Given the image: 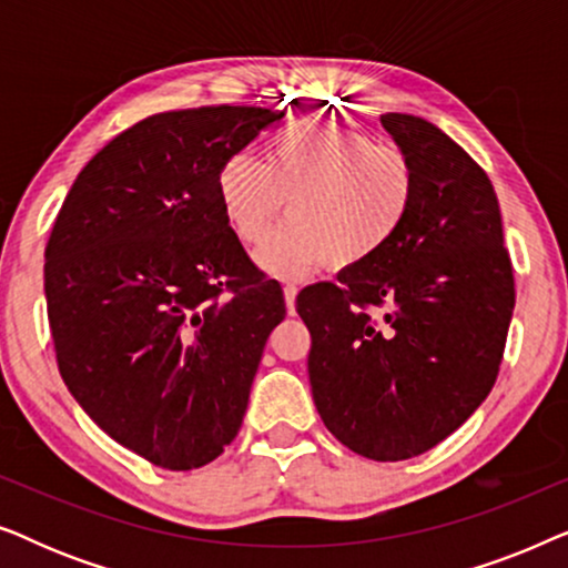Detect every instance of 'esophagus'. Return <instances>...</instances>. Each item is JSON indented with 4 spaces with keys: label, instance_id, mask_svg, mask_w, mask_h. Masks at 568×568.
<instances>
[{
    "label": "esophagus",
    "instance_id": "1",
    "mask_svg": "<svg viewBox=\"0 0 568 568\" xmlns=\"http://www.w3.org/2000/svg\"><path fill=\"white\" fill-rule=\"evenodd\" d=\"M297 284H284V302H286V313H294V300H297Z\"/></svg>",
    "mask_w": 568,
    "mask_h": 568
}]
</instances>
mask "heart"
Masks as SVG:
<instances>
[{
  "instance_id": "1",
  "label": "heart",
  "mask_w": 568,
  "mask_h": 568,
  "mask_svg": "<svg viewBox=\"0 0 568 568\" xmlns=\"http://www.w3.org/2000/svg\"><path fill=\"white\" fill-rule=\"evenodd\" d=\"M232 230L253 245L290 204V216L255 251L278 278L325 266L354 268L375 258L406 224L416 199L410 160L364 131L297 121L276 131L268 162L240 152L220 173Z\"/></svg>"
}]
</instances>
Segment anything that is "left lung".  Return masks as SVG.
I'll return each mask as SVG.
<instances>
[{
  "label": "left lung",
  "mask_w": 568,
  "mask_h": 568,
  "mask_svg": "<svg viewBox=\"0 0 568 568\" xmlns=\"http://www.w3.org/2000/svg\"><path fill=\"white\" fill-rule=\"evenodd\" d=\"M414 165L416 199L383 253L300 292L323 424L379 463L439 445L486 400L515 310L494 185L445 131L379 115Z\"/></svg>",
  "instance_id": "obj_1"
}]
</instances>
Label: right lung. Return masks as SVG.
Wrapping results in <instances>:
<instances>
[{
	"label": "right lung",
	"instance_id": "1",
	"mask_svg": "<svg viewBox=\"0 0 568 568\" xmlns=\"http://www.w3.org/2000/svg\"><path fill=\"white\" fill-rule=\"evenodd\" d=\"M284 111L206 105L134 123L69 189L45 245L59 372L92 422L158 468L237 437L284 294L230 227L220 173Z\"/></svg>",
	"mask_w": 568,
	"mask_h": 568
}]
</instances>
